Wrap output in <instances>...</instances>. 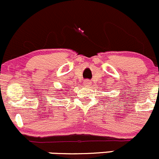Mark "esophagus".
Returning a JSON list of instances; mask_svg holds the SVG:
<instances>
[{"mask_svg":"<svg viewBox=\"0 0 159 159\" xmlns=\"http://www.w3.org/2000/svg\"><path fill=\"white\" fill-rule=\"evenodd\" d=\"M84 84H85L86 86H89L90 84H91V82H90L89 80H85V81H84Z\"/></svg>","mask_w":159,"mask_h":159,"instance_id":"34e87169","label":"esophagus"}]
</instances>
